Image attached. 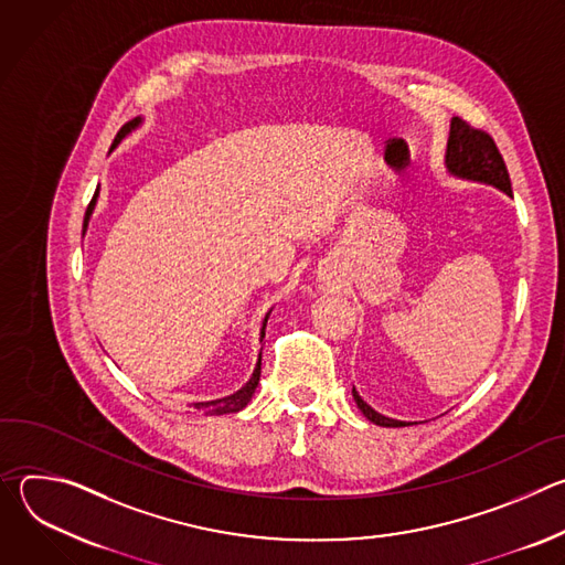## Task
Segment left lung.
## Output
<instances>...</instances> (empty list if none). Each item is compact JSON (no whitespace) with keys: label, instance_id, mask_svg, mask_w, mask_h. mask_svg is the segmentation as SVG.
Instances as JSON below:
<instances>
[{"label":"left lung","instance_id":"1","mask_svg":"<svg viewBox=\"0 0 565 565\" xmlns=\"http://www.w3.org/2000/svg\"><path fill=\"white\" fill-rule=\"evenodd\" d=\"M445 163H447V170L454 177L494 185V188H499V190H503L505 194L512 196L510 174H508L505 160H503L494 138L488 131L471 127L467 120H462L458 116L451 118ZM353 397L358 402L360 412L373 425H380V427H405L407 425V423H402V420H393V418H386V416L373 412L366 405V402L360 397V393L355 388H353Z\"/></svg>","mask_w":565,"mask_h":565}]
</instances>
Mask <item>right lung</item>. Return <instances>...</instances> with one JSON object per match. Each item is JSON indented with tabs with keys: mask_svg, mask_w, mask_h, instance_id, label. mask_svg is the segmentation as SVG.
<instances>
[{
	"mask_svg": "<svg viewBox=\"0 0 565 565\" xmlns=\"http://www.w3.org/2000/svg\"><path fill=\"white\" fill-rule=\"evenodd\" d=\"M140 125V120L138 118H134V120H129L127 125H122L120 127V131H118V136L114 138V145H111V149L131 131V129H136ZM96 199H98V190H96V194H94V199H92V203H89V207H87V214H85V230H87V225H89V218H92V212H94V207H96ZM266 321H268V315H266V319H264V329H262V338L266 335ZM259 375H262V360L257 362V369H255V373H253V377L241 386L236 393H232V395H227V397H221V399H210V402H194V405L190 407L192 412H196V414H201V416H221V414H234V412H241L244 409L248 402H250V397H253V393H255V388H257V384H259Z\"/></svg>",
	"mask_w": 565,
	"mask_h": 565,
	"instance_id": "right-lung-1",
	"label": "right lung"
}]
</instances>
